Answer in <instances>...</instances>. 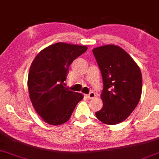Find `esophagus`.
<instances>
[{"label":"esophagus","mask_w":159,"mask_h":159,"mask_svg":"<svg viewBox=\"0 0 159 159\" xmlns=\"http://www.w3.org/2000/svg\"><path fill=\"white\" fill-rule=\"evenodd\" d=\"M95 96V94L94 92H90V93H89V94L87 95V97H88V98H89V99L93 98Z\"/></svg>","instance_id":"1"}]
</instances>
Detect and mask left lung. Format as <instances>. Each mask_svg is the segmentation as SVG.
<instances>
[{"label":"left lung","mask_w":159,"mask_h":159,"mask_svg":"<svg viewBox=\"0 0 159 159\" xmlns=\"http://www.w3.org/2000/svg\"><path fill=\"white\" fill-rule=\"evenodd\" d=\"M104 83L103 107L95 112L99 121L114 125L124 121L135 110L142 91L140 68L125 50L116 45L93 49Z\"/></svg>","instance_id":"left-lung-1"}]
</instances>
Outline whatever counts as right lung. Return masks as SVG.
Segmentation results:
<instances>
[{"mask_svg":"<svg viewBox=\"0 0 159 159\" xmlns=\"http://www.w3.org/2000/svg\"><path fill=\"white\" fill-rule=\"evenodd\" d=\"M86 46L59 42L40 52L32 61L28 75L30 100L43 120L60 125L71 117L81 93L70 90L64 81L72 61L87 51Z\"/></svg>","mask_w":159,"mask_h":159,"instance_id":"add662e5","label":"right lung"}]
</instances>
